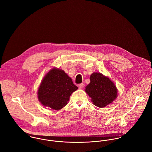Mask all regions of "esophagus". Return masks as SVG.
Instances as JSON below:
<instances>
[{"label":"esophagus","instance_id":"esophagus-1","mask_svg":"<svg viewBox=\"0 0 152 152\" xmlns=\"http://www.w3.org/2000/svg\"><path fill=\"white\" fill-rule=\"evenodd\" d=\"M83 87H84V84L83 83H81V84L78 85V88L80 89H82V88H83Z\"/></svg>","mask_w":152,"mask_h":152}]
</instances>
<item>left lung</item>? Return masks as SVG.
Instances as JSON below:
<instances>
[{
	"label": "left lung",
	"instance_id": "left-lung-1",
	"mask_svg": "<svg viewBox=\"0 0 152 152\" xmlns=\"http://www.w3.org/2000/svg\"><path fill=\"white\" fill-rule=\"evenodd\" d=\"M90 81L85 91L95 106L104 108L117 97V88L108 77L94 72L90 76Z\"/></svg>",
	"mask_w": 152,
	"mask_h": 152
}]
</instances>
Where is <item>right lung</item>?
<instances>
[{
  "label": "right lung",
  "instance_id": "1",
  "mask_svg": "<svg viewBox=\"0 0 152 152\" xmlns=\"http://www.w3.org/2000/svg\"><path fill=\"white\" fill-rule=\"evenodd\" d=\"M78 87L65 72L51 69L44 77L38 89V98L44 107L60 110L67 104L71 94Z\"/></svg>",
  "mask_w": 152,
  "mask_h": 152
}]
</instances>
